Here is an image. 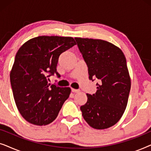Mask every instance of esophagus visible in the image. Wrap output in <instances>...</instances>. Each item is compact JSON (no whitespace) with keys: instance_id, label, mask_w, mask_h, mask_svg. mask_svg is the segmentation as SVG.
<instances>
[{"instance_id":"esophagus-1","label":"esophagus","mask_w":151,"mask_h":151,"mask_svg":"<svg viewBox=\"0 0 151 151\" xmlns=\"http://www.w3.org/2000/svg\"><path fill=\"white\" fill-rule=\"evenodd\" d=\"M71 91L73 92V93H78V92H80V90L79 89H75V88H71Z\"/></svg>"}]
</instances>
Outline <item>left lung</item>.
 <instances>
[{
    "instance_id": "1",
    "label": "left lung",
    "mask_w": 151,
    "mask_h": 151,
    "mask_svg": "<svg viewBox=\"0 0 151 151\" xmlns=\"http://www.w3.org/2000/svg\"><path fill=\"white\" fill-rule=\"evenodd\" d=\"M88 67L89 79L97 78L96 94H86L80 107L84 120L96 129L111 127L127 108L131 78L125 55L119 47L100 39L75 38Z\"/></svg>"
}]
</instances>
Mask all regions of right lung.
Returning <instances> with one entry per match:
<instances>
[{
	"label": "right lung",
	"instance_id": "right-lung-1",
	"mask_svg": "<svg viewBox=\"0 0 151 151\" xmlns=\"http://www.w3.org/2000/svg\"><path fill=\"white\" fill-rule=\"evenodd\" d=\"M75 45L72 37L42 36L30 39L18 49L10 82L16 106L28 122L45 126L57 117L71 88L51 85L48 77L55 73L58 76L60 55Z\"/></svg>",
	"mask_w": 151,
	"mask_h": 151
}]
</instances>
